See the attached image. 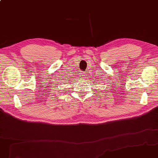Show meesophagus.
I'll return each instance as SVG.
<instances>
[{
	"mask_svg": "<svg viewBox=\"0 0 158 158\" xmlns=\"http://www.w3.org/2000/svg\"><path fill=\"white\" fill-rule=\"evenodd\" d=\"M85 75H85V73H83V74H82V77H83V78L85 77Z\"/></svg>",
	"mask_w": 158,
	"mask_h": 158,
	"instance_id": "1",
	"label": "esophagus"
}]
</instances>
